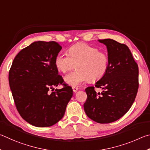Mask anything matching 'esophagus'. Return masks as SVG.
Wrapping results in <instances>:
<instances>
[{
	"label": "esophagus",
	"instance_id": "obj_1",
	"mask_svg": "<svg viewBox=\"0 0 150 150\" xmlns=\"http://www.w3.org/2000/svg\"><path fill=\"white\" fill-rule=\"evenodd\" d=\"M72 90L74 91H77L78 88L76 87H75V86H72Z\"/></svg>",
	"mask_w": 150,
	"mask_h": 150
}]
</instances>
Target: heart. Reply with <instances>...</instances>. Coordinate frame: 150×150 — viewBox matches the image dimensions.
<instances>
[{"mask_svg": "<svg viewBox=\"0 0 150 150\" xmlns=\"http://www.w3.org/2000/svg\"><path fill=\"white\" fill-rule=\"evenodd\" d=\"M100 67H101L100 62H98V60L94 62L93 64V68L94 69V70L96 71V72H98V70H99V68H100ZM67 81L70 83H77L78 82V81H76V80H72V78H71V77H68L67 78Z\"/></svg>", "mask_w": 150, "mask_h": 150, "instance_id": "1", "label": "heart"}]
</instances>
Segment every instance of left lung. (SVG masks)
I'll use <instances>...</instances> for the list:
<instances>
[{
  "label": "left lung",
  "instance_id": "left-lung-1",
  "mask_svg": "<svg viewBox=\"0 0 150 150\" xmlns=\"http://www.w3.org/2000/svg\"><path fill=\"white\" fill-rule=\"evenodd\" d=\"M62 47L54 41H35L19 52L9 72V84L20 116L37 127H49L62 119L73 96L62 84L56 64Z\"/></svg>",
  "mask_w": 150,
  "mask_h": 150
}]
</instances>
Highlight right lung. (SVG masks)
Wrapping results in <instances>:
<instances>
[{
	"label": "right lung",
	"instance_id": "add662e5",
	"mask_svg": "<svg viewBox=\"0 0 150 150\" xmlns=\"http://www.w3.org/2000/svg\"><path fill=\"white\" fill-rule=\"evenodd\" d=\"M106 46L108 64L95 87L86 89L88 99L83 105L87 116L106 124L121 118L133 104L138 89V67L130 49L111 39L98 40Z\"/></svg>",
	"mask_w": 150,
	"mask_h": 150
}]
</instances>
